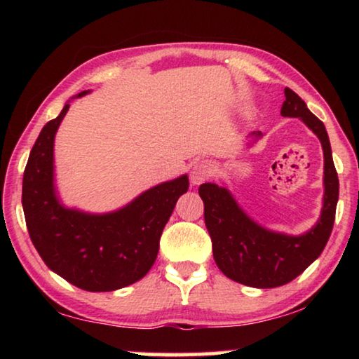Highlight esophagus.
I'll use <instances>...</instances> for the list:
<instances>
[{
	"label": "esophagus",
	"mask_w": 359,
	"mask_h": 359,
	"mask_svg": "<svg viewBox=\"0 0 359 359\" xmlns=\"http://www.w3.org/2000/svg\"><path fill=\"white\" fill-rule=\"evenodd\" d=\"M212 174H214V165H212L210 161H208V160L198 161V163H194L191 168L190 180L193 185H201L203 182H205L210 177Z\"/></svg>",
	"instance_id": "34e87169"
}]
</instances>
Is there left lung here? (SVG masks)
<instances>
[{
	"instance_id": "8db88e82",
	"label": "left lung",
	"mask_w": 359,
	"mask_h": 359,
	"mask_svg": "<svg viewBox=\"0 0 359 359\" xmlns=\"http://www.w3.org/2000/svg\"><path fill=\"white\" fill-rule=\"evenodd\" d=\"M283 117H299L321 141L325 155L323 210L317 224L302 236L272 233L250 220L226 188L203 184L204 222L212 239L214 259L231 280L253 288H276L302 274L330 239L339 199V179L326 128L291 88H285ZM259 136L261 133H253Z\"/></svg>"
}]
</instances>
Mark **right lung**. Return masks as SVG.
<instances>
[{
	"label": "right lung",
	"instance_id": "add662e5",
	"mask_svg": "<svg viewBox=\"0 0 359 359\" xmlns=\"http://www.w3.org/2000/svg\"><path fill=\"white\" fill-rule=\"evenodd\" d=\"M68 109L65 104L41 130L23 172L22 204L29 238L42 261L79 288L128 287L154 266L163 228L179 196L187 193L188 177L150 188L112 214L90 215L63 208L53 188V139Z\"/></svg>",
	"mask_w": 359,
	"mask_h": 359
}]
</instances>
